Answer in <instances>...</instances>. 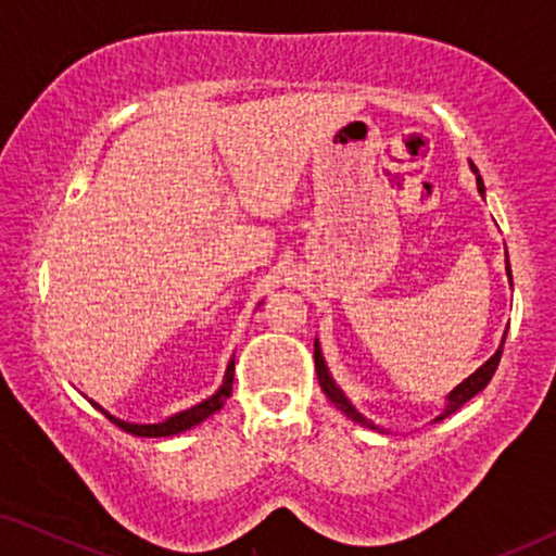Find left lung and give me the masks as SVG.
I'll use <instances>...</instances> for the list:
<instances>
[{
	"instance_id": "1",
	"label": "left lung",
	"mask_w": 556,
	"mask_h": 556,
	"mask_svg": "<svg viewBox=\"0 0 556 556\" xmlns=\"http://www.w3.org/2000/svg\"><path fill=\"white\" fill-rule=\"evenodd\" d=\"M470 169H473V174H476V185H478V192H481V197H483V194H485V187H483V179H481V174H478V169H476L473 164H470ZM506 276H508V283H511V265H508V253H506ZM511 286H514V283H511ZM504 341H506V333H504V339H501V344H498V349H496V354H493L491 359L485 362V364H481V367H478V369L473 371V375H470L468 379H463V382H460L458 387H453V390L447 392L443 413L432 417V422H438V420H445L447 415H453L455 409H460L463 405H466V402H468L470 397H476L478 392L485 390V384L491 382L493 371H496V367H498V362H501V354H504ZM314 362H316V375H318V384H321V390H324L326 397H329V400L333 402V407L341 409V413H344V415L349 417V420H354V422L364 425V428H371V430H384V428H379V425H375V422H371V420H367V417H364V415L359 413V409H356V407L352 405V400L346 397L344 390H341V387H339L337 382H333L331 371H329V367H326V362H324L321 346H318V339L314 341Z\"/></svg>"
}]
</instances>
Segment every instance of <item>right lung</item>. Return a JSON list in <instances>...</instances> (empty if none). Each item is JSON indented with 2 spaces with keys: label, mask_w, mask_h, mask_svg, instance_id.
Segmentation results:
<instances>
[{
  "label": "right lung",
  "mask_w": 556,
  "mask_h": 556,
  "mask_svg": "<svg viewBox=\"0 0 556 556\" xmlns=\"http://www.w3.org/2000/svg\"><path fill=\"white\" fill-rule=\"evenodd\" d=\"M232 377H235V354L225 369L223 384H219V390L212 394V397L197 402V405H192L189 409H181V413L166 417V420H162V422H128V420H121V417H116V415H111L109 409H103L98 402H93V400H88V402L96 409H101V413L109 417V420L116 422L118 428H124L126 432H131V435H136V438H169V435H177V432L194 428V425L207 420L210 415H215L217 409L225 405V400L232 394Z\"/></svg>",
  "instance_id": "obj_1"
}]
</instances>
